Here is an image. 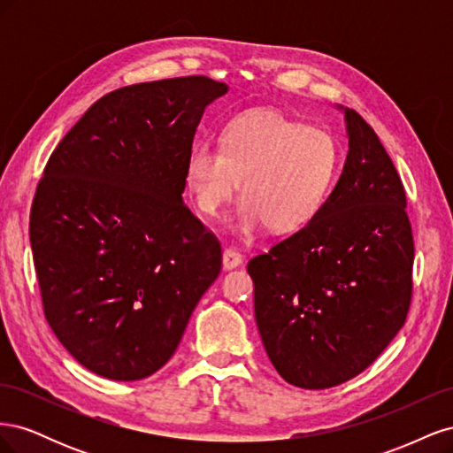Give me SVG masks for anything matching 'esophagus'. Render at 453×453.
I'll list each match as a JSON object with an SVG mask.
<instances>
[{
  "mask_svg": "<svg viewBox=\"0 0 453 453\" xmlns=\"http://www.w3.org/2000/svg\"><path fill=\"white\" fill-rule=\"evenodd\" d=\"M243 263V258L234 250H225L223 251V270H234Z\"/></svg>",
  "mask_w": 453,
  "mask_h": 453,
  "instance_id": "34e87169",
  "label": "esophagus"
}]
</instances>
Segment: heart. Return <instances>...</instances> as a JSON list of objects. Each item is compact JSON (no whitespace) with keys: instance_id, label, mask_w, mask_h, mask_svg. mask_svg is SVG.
Returning a JSON list of instances; mask_svg holds the SVG:
<instances>
[{"instance_id":"b5f03b06","label":"heart","mask_w":453,"mask_h":453,"mask_svg":"<svg viewBox=\"0 0 453 453\" xmlns=\"http://www.w3.org/2000/svg\"><path fill=\"white\" fill-rule=\"evenodd\" d=\"M338 170L340 149L331 134L276 109H251L226 122L219 149L208 142L190 147L187 185L198 210L217 217L240 181L230 230L248 240L263 225L273 234H291L311 223Z\"/></svg>"}]
</instances>
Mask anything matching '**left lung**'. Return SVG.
<instances>
[{
  "mask_svg": "<svg viewBox=\"0 0 453 453\" xmlns=\"http://www.w3.org/2000/svg\"><path fill=\"white\" fill-rule=\"evenodd\" d=\"M344 113V170L318 217L250 260L255 321L280 376L303 389L344 383L406 321L414 242L406 195L378 135Z\"/></svg>",
  "mask_w": 453,
  "mask_h": 453,
  "instance_id": "1",
  "label": "left lung"
}]
</instances>
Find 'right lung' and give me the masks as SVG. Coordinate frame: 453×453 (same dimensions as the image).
I'll return each instance as SVG.
<instances>
[{"label": "right lung", "mask_w": 453, "mask_h": 453, "mask_svg": "<svg viewBox=\"0 0 453 453\" xmlns=\"http://www.w3.org/2000/svg\"><path fill=\"white\" fill-rule=\"evenodd\" d=\"M226 92L202 75L109 92L47 162L30 215L41 298L60 344L94 374H155L221 272V245L183 190L200 119Z\"/></svg>", "instance_id": "right-lung-1"}]
</instances>
